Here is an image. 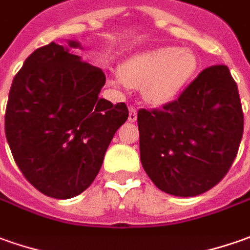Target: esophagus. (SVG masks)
I'll use <instances>...</instances> for the list:
<instances>
[{"instance_id": "esophagus-1", "label": "esophagus", "mask_w": 250, "mask_h": 250, "mask_svg": "<svg viewBox=\"0 0 250 250\" xmlns=\"http://www.w3.org/2000/svg\"><path fill=\"white\" fill-rule=\"evenodd\" d=\"M128 120L130 122H135L137 120V108H134V106L128 108Z\"/></svg>"}]
</instances>
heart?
Here are the masks:
<instances>
[{
    "instance_id": "1",
    "label": "heart",
    "mask_w": 250,
    "mask_h": 250,
    "mask_svg": "<svg viewBox=\"0 0 250 250\" xmlns=\"http://www.w3.org/2000/svg\"><path fill=\"white\" fill-rule=\"evenodd\" d=\"M197 71L190 52L167 46L135 54L120 67L119 84L142 87L149 103L164 104L179 96Z\"/></svg>"
}]
</instances>
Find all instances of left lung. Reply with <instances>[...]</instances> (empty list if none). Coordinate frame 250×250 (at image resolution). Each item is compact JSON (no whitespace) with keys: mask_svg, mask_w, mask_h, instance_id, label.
I'll return each instance as SVG.
<instances>
[{"mask_svg":"<svg viewBox=\"0 0 250 250\" xmlns=\"http://www.w3.org/2000/svg\"><path fill=\"white\" fill-rule=\"evenodd\" d=\"M142 167L163 191L194 197L216 186L238 153L244 112L226 65L201 71L161 109H139Z\"/></svg>","mask_w":250,"mask_h":250,"instance_id":"left-lung-1","label":"left lung"}]
</instances>
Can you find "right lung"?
<instances>
[{"label":"right lung","instance_id":"add662e5","mask_svg":"<svg viewBox=\"0 0 250 250\" xmlns=\"http://www.w3.org/2000/svg\"><path fill=\"white\" fill-rule=\"evenodd\" d=\"M105 81L103 69L54 42L30 54L13 78L5 135L19 169L45 196L67 200L87 189L128 118L125 103L98 98Z\"/></svg>","mask_w":250,"mask_h":250}]
</instances>
